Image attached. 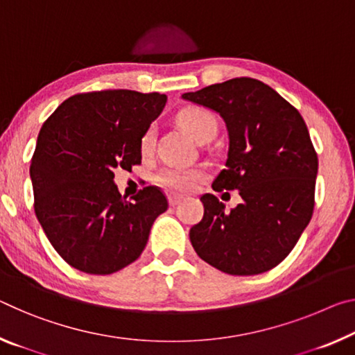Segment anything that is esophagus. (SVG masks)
Masks as SVG:
<instances>
[{"label":"esophagus","instance_id":"obj_1","mask_svg":"<svg viewBox=\"0 0 355 355\" xmlns=\"http://www.w3.org/2000/svg\"><path fill=\"white\" fill-rule=\"evenodd\" d=\"M183 200L182 196H177V194H171L168 196V204H171L172 207H175L177 204H180V202Z\"/></svg>","mask_w":355,"mask_h":355}]
</instances>
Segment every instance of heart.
<instances>
[{"label": "heart", "mask_w": 355, "mask_h": 355, "mask_svg": "<svg viewBox=\"0 0 355 355\" xmlns=\"http://www.w3.org/2000/svg\"><path fill=\"white\" fill-rule=\"evenodd\" d=\"M178 125L187 131L196 142H205L207 139L215 137L218 131V121L215 115L204 107H187L177 115ZM155 147V129L148 128L140 137V153L150 155ZM205 171L202 167H182L167 166L161 168L155 175V182L159 187L175 191V193H189L193 191L202 178Z\"/></svg>", "instance_id": "heart-1"}]
</instances>
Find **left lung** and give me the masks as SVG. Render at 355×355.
<instances>
[{
	"instance_id": "left-lung-1",
	"label": "left lung",
	"mask_w": 355,
	"mask_h": 355,
	"mask_svg": "<svg viewBox=\"0 0 355 355\" xmlns=\"http://www.w3.org/2000/svg\"><path fill=\"white\" fill-rule=\"evenodd\" d=\"M184 99L216 110L227 126L226 167L211 188L237 189L229 213L204 194V218L191 227L198 256L229 275H259L288 257L314 210L318 153L300 112L266 83L230 78Z\"/></svg>"
}]
</instances>
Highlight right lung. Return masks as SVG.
<instances>
[{"instance_id": "add662e5", "label": "right lung", "mask_w": 355, "mask_h": 355, "mask_svg": "<svg viewBox=\"0 0 355 355\" xmlns=\"http://www.w3.org/2000/svg\"><path fill=\"white\" fill-rule=\"evenodd\" d=\"M166 101V94L132 89L78 93L42 125L30 167L35 213L71 267L110 275L142 254L167 198L145 187L126 200L114 171L140 164V137Z\"/></svg>"}]
</instances>
